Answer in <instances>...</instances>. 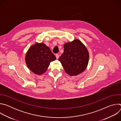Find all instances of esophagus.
<instances>
[{"label": "esophagus", "instance_id": "obj_1", "mask_svg": "<svg viewBox=\"0 0 121 121\" xmlns=\"http://www.w3.org/2000/svg\"><path fill=\"white\" fill-rule=\"evenodd\" d=\"M56 59H58L59 58V55L58 54H56Z\"/></svg>", "mask_w": 121, "mask_h": 121}]
</instances>
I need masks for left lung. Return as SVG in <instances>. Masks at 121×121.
Wrapping results in <instances>:
<instances>
[{
	"label": "left lung",
	"instance_id": "8db88e82",
	"mask_svg": "<svg viewBox=\"0 0 121 121\" xmlns=\"http://www.w3.org/2000/svg\"><path fill=\"white\" fill-rule=\"evenodd\" d=\"M64 53L59 57L64 70L70 76H77L87 68L89 53L86 46L78 39H74L64 45Z\"/></svg>",
	"mask_w": 121,
	"mask_h": 121
}]
</instances>
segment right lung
<instances>
[{
  "label": "right lung",
  "instance_id": "obj_1",
  "mask_svg": "<svg viewBox=\"0 0 121 121\" xmlns=\"http://www.w3.org/2000/svg\"><path fill=\"white\" fill-rule=\"evenodd\" d=\"M56 59V56L52 53L49 47L44 43L37 42L30 47L25 56L28 68L38 75L44 73L50 62Z\"/></svg>",
  "mask_w": 121,
  "mask_h": 121
}]
</instances>
